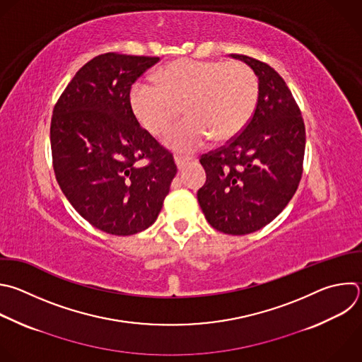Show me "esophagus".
<instances>
[{
  "mask_svg": "<svg viewBox=\"0 0 362 362\" xmlns=\"http://www.w3.org/2000/svg\"><path fill=\"white\" fill-rule=\"evenodd\" d=\"M192 159L190 158H185V156H180V155H175V163L179 169H182L185 165H187Z\"/></svg>",
  "mask_w": 362,
  "mask_h": 362,
  "instance_id": "1",
  "label": "esophagus"
}]
</instances>
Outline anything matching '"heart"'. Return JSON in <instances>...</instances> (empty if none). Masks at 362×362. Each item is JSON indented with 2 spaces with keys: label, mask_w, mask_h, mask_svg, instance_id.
<instances>
[{
  "label": "heart",
  "mask_w": 362,
  "mask_h": 362,
  "mask_svg": "<svg viewBox=\"0 0 362 362\" xmlns=\"http://www.w3.org/2000/svg\"><path fill=\"white\" fill-rule=\"evenodd\" d=\"M156 83L136 82L131 106L141 125L152 135H162L182 113L165 144L177 152H193L214 141H228L250 120L259 99L256 74L242 62L177 59L162 68Z\"/></svg>",
  "instance_id": "1"
}]
</instances>
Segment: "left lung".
Masks as SVG:
<instances>
[{
	"label": "left lung",
	"instance_id": "obj_1",
	"mask_svg": "<svg viewBox=\"0 0 362 362\" xmlns=\"http://www.w3.org/2000/svg\"><path fill=\"white\" fill-rule=\"evenodd\" d=\"M231 57L255 71L259 99L242 134L200 158L206 183L197 200L211 227L243 235L274 220L294 196L303 175L305 127L279 72L247 55Z\"/></svg>",
	"mask_w": 362,
	"mask_h": 362
}]
</instances>
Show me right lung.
<instances>
[{"label":"right lung","mask_w":362,"mask_h":362,"mask_svg":"<svg viewBox=\"0 0 362 362\" xmlns=\"http://www.w3.org/2000/svg\"><path fill=\"white\" fill-rule=\"evenodd\" d=\"M159 61L107 52L86 62L55 103L51 151L57 182L93 227L136 234L155 223L177 172L172 153L131 106L135 81ZM145 158L150 163L139 167Z\"/></svg>","instance_id":"add662e5"}]
</instances>
